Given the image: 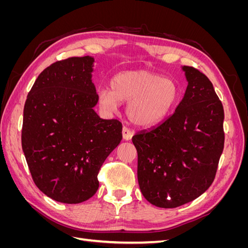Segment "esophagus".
Segmentation results:
<instances>
[{"label": "esophagus", "mask_w": 248, "mask_h": 248, "mask_svg": "<svg viewBox=\"0 0 248 248\" xmlns=\"http://www.w3.org/2000/svg\"><path fill=\"white\" fill-rule=\"evenodd\" d=\"M122 136H123V140H131V138H132V136H133V131H131L130 129L127 128V127H123V129H122Z\"/></svg>", "instance_id": "1"}]
</instances>
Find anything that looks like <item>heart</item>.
I'll return each instance as SVG.
<instances>
[{
    "label": "heart",
    "mask_w": 248,
    "mask_h": 248,
    "mask_svg": "<svg viewBox=\"0 0 248 248\" xmlns=\"http://www.w3.org/2000/svg\"><path fill=\"white\" fill-rule=\"evenodd\" d=\"M180 90L170 78L149 71H126L111 79L110 89L98 91L99 106L115 111L120 101H128L126 115L139 126H152L166 119L177 106Z\"/></svg>",
    "instance_id": "obj_1"
}]
</instances>
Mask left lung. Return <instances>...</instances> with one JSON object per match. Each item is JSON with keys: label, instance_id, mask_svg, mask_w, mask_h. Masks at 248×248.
Returning a JSON list of instances; mask_svg holds the SVG:
<instances>
[{"label": "left lung", "instance_id": "8db88e82", "mask_svg": "<svg viewBox=\"0 0 248 248\" xmlns=\"http://www.w3.org/2000/svg\"><path fill=\"white\" fill-rule=\"evenodd\" d=\"M181 68L188 85L175 111L132 137L140 191L159 208H177L204 193L224 144V112L212 82L193 67Z\"/></svg>", "mask_w": 248, "mask_h": 248}]
</instances>
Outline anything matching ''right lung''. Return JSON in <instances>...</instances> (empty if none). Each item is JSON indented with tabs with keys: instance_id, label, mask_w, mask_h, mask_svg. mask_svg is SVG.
<instances>
[{
	"instance_id": "obj_1",
	"label": "right lung",
	"mask_w": 248,
	"mask_h": 248,
	"mask_svg": "<svg viewBox=\"0 0 248 248\" xmlns=\"http://www.w3.org/2000/svg\"><path fill=\"white\" fill-rule=\"evenodd\" d=\"M91 56L58 61L28 94L21 146L36 186L48 198L78 204L99 187V170L122 140L118 120L101 119Z\"/></svg>"
}]
</instances>
